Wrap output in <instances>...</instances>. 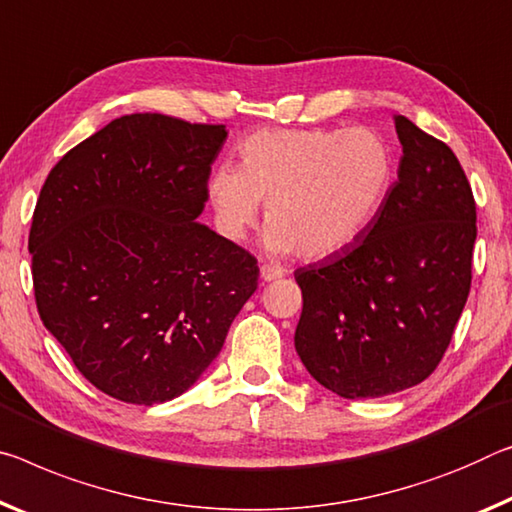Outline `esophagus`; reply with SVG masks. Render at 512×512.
Wrapping results in <instances>:
<instances>
[{"label": "esophagus", "instance_id": "1", "mask_svg": "<svg viewBox=\"0 0 512 512\" xmlns=\"http://www.w3.org/2000/svg\"><path fill=\"white\" fill-rule=\"evenodd\" d=\"M285 275V269H280V266H273V264H262L259 266V278L264 282H273Z\"/></svg>", "mask_w": 512, "mask_h": 512}]
</instances>
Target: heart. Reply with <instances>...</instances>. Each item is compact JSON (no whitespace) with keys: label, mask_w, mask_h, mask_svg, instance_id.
Listing matches in <instances>:
<instances>
[{"label":"heart","mask_w":512,"mask_h":512,"mask_svg":"<svg viewBox=\"0 0 512 512\" xmlns=\"http://www.w3.org/2000/svg\"><path fill=\"white\" fill-rule=\"evenodd\" d=\"M396 177L394 148L371 127L259 129L239 145V168H216L207 198L225 237L241 239L266 205L264 248L310 262L360 241Z\"/></svg>","instance_id":"obj_1"}]
</instances>
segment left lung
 I'll return each instance as SVG.
<instances>
[{"instance_id":"1","label":"left lung","mask_w":512,"mask_h":512,"mask_svg":"<svg viewBox=\"0 0 512 512\" xmlns=\"http://www.w3.org/2000/svg\"><path fill=\"white\" fill-rule=\"evenodd\" d=\"M399 180L376 223L335 257L298 269L294 344L310 376L344 399H378L440 364L472 285L476 205L451 148L405 116Z\"/></svg>"}]
</instances>
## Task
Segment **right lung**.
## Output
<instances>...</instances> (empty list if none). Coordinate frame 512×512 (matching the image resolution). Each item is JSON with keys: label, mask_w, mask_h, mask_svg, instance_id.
Listing matches in <instances>:
<instances>
[{"label": "right lung", "mask_w": 512, "mask_h": 512, "mask_svg": "<svg viewBox=\"0 0 512 512\" xmlns=\"http://www.w3.org/2000/svg\"><path fill=\"white\" fill-rule=\"evenodd\" d=\"M225 139V125L132 113L72 148L40 189L38 314L113 399L184 394L255 294L257 259L198 221Z\"/></svg>", "instance_id": "add662e5"}]
</instances>
